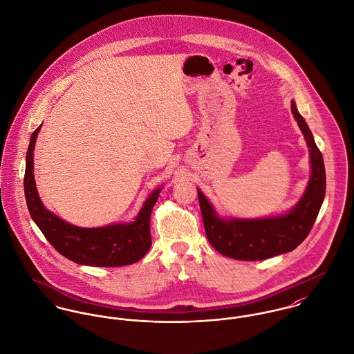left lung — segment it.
I'll return each mask as SVG.
<instances>
[{
  "mask_svg": "<svg viewBox=\"0 0 354 354\" xmlns=\"http://www.w3.org/2000/svg\"><path fill=\"white\" fill-rule=\"evenodd\" d=\"M292 113L310 147L311 178L306 193L290 214L266 219H221L205 196L197 189L204 230L212 248L225 257L261 261L296 249L310 234L326 192V171L313 133L290 102Z\"/></svg>",
  "mask_w": 354,
  "mask_h": 354,
  "instance_id": "left-lung-1",
  "label": "left lung"
}]
</instances>
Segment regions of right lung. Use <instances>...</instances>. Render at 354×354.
<instances>
[{"mask_svg":"<svg viewBox=\"0 0 354 354\" xmlns=\"http://www.w3.org/2000/svg\"><path fill=\"white\" fill-rule=\"evenodd\" d=\"M39 126L33 131L27 151L24 193L33 222L58 253L80 265L124 266L145 257L151 248L150 216L161 189L145 201L138 218L129 225L82 228L68 225L47 211L36 191L33 177V149Z\"/></svg>","mask_w":354,"mask_h":354,"instance_id":"add662e5","label":"right lung"}]
</instances>
